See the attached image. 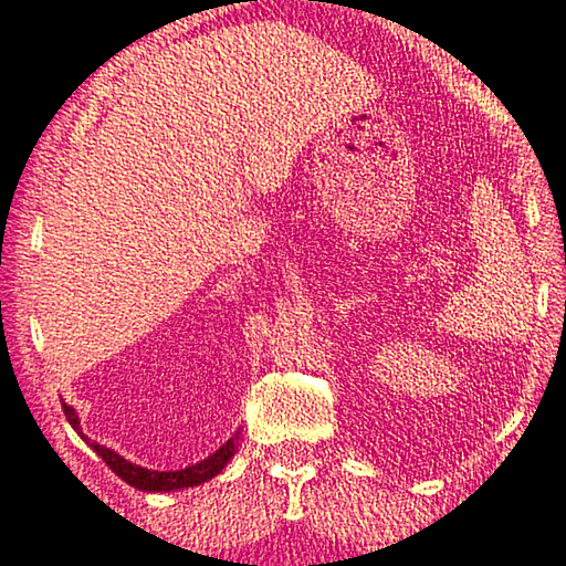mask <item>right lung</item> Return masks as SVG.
<instances>
[{
  "label": "right lung",
  "instance_id": "1",
  "mask_svg": "<svg viewBox=\"0 0 566 566\" xmlns=\"http://www.w3.org/2000/svg\"><path fill=\"white\" fill-rule=\"evenodd\" d=\"M65 410V417L67 422L73 424V428L77 430V434H81V420H77V415L71 405H63ZM238 434L234 438H230L228 442L220 450H214V453L210 458H205L202 463H195L189 468H181V471H149V468H142L132 463V460H126L124 455L113 453V450H108L106 446H98V442H91V448L98 453L103 460H106V465L111 468L113 473H116L118 478H124V481L128 485H134V489L138 491H177V489H192V485H199L205 481H212V478L217 473H222V468L230 463V458L234 455V450H238Z\"/></svg>",
  "mask_w": 566,
  "mask_h": 566
}]
</instances>
